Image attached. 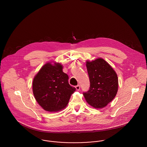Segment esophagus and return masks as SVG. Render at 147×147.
Listing matches in <instances>:
<instances>
[{"label": "esophagus", "mask_w": 147, "mask_h": 147, "mask_svg": "<svg viewBox=\"0 0 147 147\" xmlns=\"http://www.w3.org/2000/svg\"><path fill=\"white\" fill-rule=\"evenodd\" d=\"M75 88H76V89L77 90H79L80 89V86L79 85H76V86H75Z\"/></svg>", "instance_id": "obj_1"}]
</instances>
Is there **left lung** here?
Instances as JSON below:
<instances>
[{"label":"left lung","mask_w":147,"mask_h":147,"mask_svg":"<svg viewBox=\"0 0 147 147\" xmlns=\"http://www.w3.org/2000/svg\"><path fill=\"white\" fill-rule=\"evenodd\" d=\"M90 88L84 92L86 102L92 107L103 108L115 97L118 88V76L110 65L102 58L86 61Z\"/></svg>","instance_id":"1"}]
</instances>
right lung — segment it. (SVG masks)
Returning <instances> with one entry per match:
<instances>
[{
	"instance_id": "obj_1",
	"label": "right lung",
	"mask_w": 147,
	"mask_h": 147,
	"mask_svg": "<svg viewBox=\"0 0 147 147\" xmlns=\"http://www.w3.org/2000/svg\"><path fill=\"white\" fill-rule=\"evenodd\" d=\"M68 76L59 63H46L33 81L34 96L42 108L49 112L64 109L76 90L68 83Z\"/></svg>"
}]
</instances>
